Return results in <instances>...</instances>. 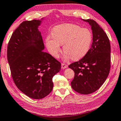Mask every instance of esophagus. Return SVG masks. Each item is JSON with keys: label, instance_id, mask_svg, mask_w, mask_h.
Listing matches in <instances>:
<instances>
[{"label": "esophagus", "instance_id": "34e87169", "mask_svg": "<svg viewBox=\"0 0 121 121\" xmlns=\"http://www.w3.org/2000/svg\"><path fill=\"white\" fill-rule=\"evenodd\" d=\"M68 65L65 64V63H62V69H64L65 68H68Z\"/></svg>", "mask_w": 121, "mask_h": 121}]
</instances>
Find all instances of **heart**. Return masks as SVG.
Returning a JSON list of instances; mask_svg holds the SVG:
<instances>
[{"label": "heart", "instance_id": "b5f03b06", "mask_svg": "<svg viewBox=\"0 0 121 121\" xmlns=\"http://www.w3.org/2000/svg\"><path fill=\"white\" fill-rule=\"evenodd\" d=\"M51 36L45 39V44L53 57L58 56L60 44H63L65 57L79 60L87 55L92 43L93 36L87 28H82L78 25H60L53 28Z\"/></svg>", "mask_w": 121, "mask_h": 121}]
</instances>
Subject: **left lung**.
<instances>
[{
  "mask_svg": "<svg viewBox=\"0 0 121 121\" xmlns=\"http://www.w3.org/2000/svg\"><path fill=\"white\" fill-rule=\"evenodd\" d=\"M91 26L92 47L85 57L69 67L74 72L72 88L82 94H89L100 88L109 73L111 63L109 39L102 28L92 19H83Z\"/></svg>",
  "mask_w": 121,
  "mask_h": 121,
  "instance_id": "1",
  "label": "left lung"
}]
</instances>
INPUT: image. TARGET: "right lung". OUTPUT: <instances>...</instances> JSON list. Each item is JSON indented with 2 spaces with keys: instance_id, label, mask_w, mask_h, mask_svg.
I'll return each mask as SVG.
<instances>
[{
  "instance_id": "add662e5",
  "label": "right lung",
  "mask_w": 121,
  "mask_h": 121,
  "mask_svg": "<svg viewBox=\"0 0 121 121\" xmlns=\"http://www.w3.org/2000/svg\"><path fill=\"white\" fill-rule=\"evenodd\" d=\"M41 21L22 22L12 35L7 56L14 82L23 93L34 99L47 96L53 88L52 78L60 70V63L44 52L38 30Z\"/></svg>"
}]
</instances>
